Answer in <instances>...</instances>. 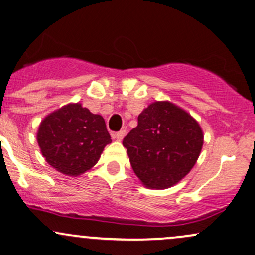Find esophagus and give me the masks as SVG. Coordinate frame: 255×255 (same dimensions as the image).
I'll return each instance as SVG.
<instances>
[{
	"mask_svg": "<svg viewBox=\"0 0 255 255\" xmlns=\"http://www.w3.org/2000/svg\"><path fill=\"white\" fill-rule=\"evenodd\" d=\"M125 134H127V131H125V130H121V131H118V132L112 133V137H113V138H115V139L122 140L123 138H124Z\"/></svg>",
	"mask_w": 255,
	"mask_h": 255,
	"instance_id": "1",
	"label": "esophagus"
}]
</instances>
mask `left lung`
<instances>
[{"instance_id": "obj_1", "label": "left lung", "mask_w": 255, "mask_h": 255, "mask_svg": "<svg viewBox=\"0 0 255 255\" xmlns=\"http://www.w3.org/2000/svg\"><path fill=\"white\" fill-rule=\"evenodd\" d=\"M134 174L149 188L175 185L196 164L203 146L199 124L168 101L149 105L123 139Z\"/></svg>"}]
</instances>
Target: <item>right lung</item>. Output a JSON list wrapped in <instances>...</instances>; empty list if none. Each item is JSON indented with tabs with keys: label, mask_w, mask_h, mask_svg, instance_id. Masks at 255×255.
<instances>
[{
	"label": "right lung",
	"mask_w": 255,
	"mask_h": 255,
	"mask_svg": "<svg viewBox=\"0 0 255 255\" xmlns=\"http://www.w3.org/2000/svg\"><path fill=\"white\" fill-rule=\"evenodd\" d=\"M37 139L47 163L67 175H80L98 162L112 142L104 118L81 104H69L41 122Z\"/></svg>",
	"instance_id": "obj_1"
}]
</instances>
